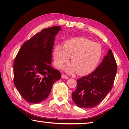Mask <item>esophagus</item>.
<instances>
[{
  "label": "esophagus",
  "mask_w": 129,
  "mask_h": 129,
  "mask_svg": "<svg viewBox=\"0 0 129 129\" xmlns=\"http://www.w3.org/2000/svg\"><path fill=\"white\" fill-rule=\"evenodd\" d=\"M61 78H64V79H67V78H68V76H66V75H62L61 76Z\"/></svg>",
  "instance_id": "obj_1"
}]
</instances>
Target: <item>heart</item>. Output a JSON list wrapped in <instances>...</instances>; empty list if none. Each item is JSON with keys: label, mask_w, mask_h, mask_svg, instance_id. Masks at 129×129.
<instances>
[{"label": "heart", "mask_w": 129, "mask_h": 129, "mask_svg": "<svg viewBox=\"0 0 129 129\" xmlns=\"http://www.w3.org/2000/svg\"><path fill=\"white\" fill-rule=\"evenodd\" d=\"M102 51L99 44L84 38H76L67 40L64 47L58 45L53 50L54 64L61 68L71 56L72 64L65 70L72 73L77 72L80 75H88L97 68L101 61Z\"/></svg>", "instance_id": "heart-1"}]
</instances>
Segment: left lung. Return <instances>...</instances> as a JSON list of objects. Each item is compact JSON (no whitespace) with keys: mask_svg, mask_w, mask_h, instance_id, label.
Listing matches in <instances>:
<instances>
[{"mask_svg":"<svg viewBox=\"0 0 129 129\" xmlns=\"http://www.w3.org/2000/svg\"><path fill=\"white\" fill-rule=\"evenodd\" d=\"M117 70L111 49L92 73L77 79L76 90L72 93L73 101L81 108L90 109L101 103L112 90Z\"/></svg>","mask_w":129,"mask_h":129,"instance_id":"8db88e82","label":"left lung"}]
</instances>
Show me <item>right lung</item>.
<instances>
[{"mask_svg": "<svg viewBox=\"0 0 129 129\" xmlns=\"http://www.w3.org/2000/svg\"><path fill=\"white\" fill-rule=\"evenodd\" d=\"M60 26L41 30L25 41L15 58L14 84L24 99L38 104L48 97L61 73L51 66L52 51Z\"/></svg>", "mask_w": 129, "mask_h": 129, "instance_id": "right-lung-1", "label": "right lung"}]
</instances>
